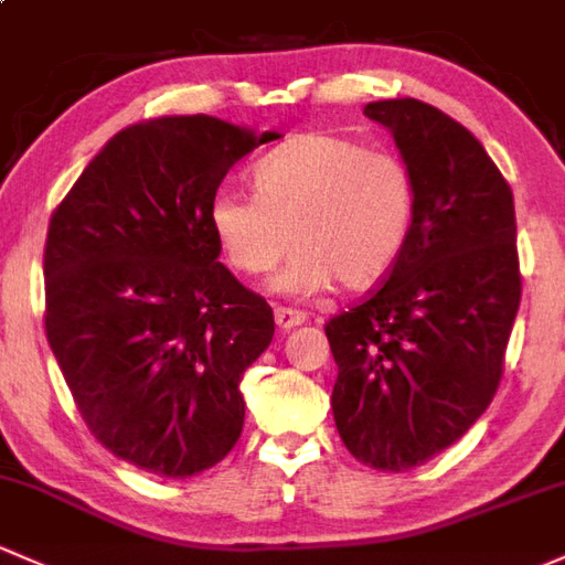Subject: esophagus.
<instances>
[{"mask_svg":"<svg viewBox=\"0 0 565 565\" xmlns=\"http://www.w3.org/2000/svg\"><path fill=\"white\" fill-rule=\"evenodd\" d=\"M305 320H307V315L299 312V309H290V307H277L275 309V323L280 326L282 331L296 329V326H301Z\"/></svg>","mask_w":565,"mask_h":565,"instance_id":"1","label":"esophagus"}]
</instances>
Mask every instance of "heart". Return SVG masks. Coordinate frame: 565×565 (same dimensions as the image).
I'll list each match as a JSON object with an SVG mask.
<instances>
[{
    "label": "heart",
    "mask_w": 565,
    "mask_h": 565,
    "mask_svg": "<svg viewBox=\"0 0 565 565\" xmlns=\"http://www.w3.org/2000/svg\"><path fill=\"white\" fill-rule=\"evenodd\" d=\"M256 193L221 188L210 226L223 256L264 275L299 247L277 275L280 294L358 290L393 269L415 223L417 188L391 150H366L337 135H301L258 161Z\"/></svg>",
    "instance_id": "1"
}]
</instances>
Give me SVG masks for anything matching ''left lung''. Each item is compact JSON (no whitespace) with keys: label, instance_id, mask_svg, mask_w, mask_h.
<instances>
[{"label":"left lung","instance_id":"left-lung-1","mask_svg":"<svg viewBox=\"0 0 565 565\" xmlns=\"http://www.w3.org/2000/svg\"><path fill=\"white\" fill-rule=\"evenodd\" d=\"M417 188L415 223L387 280L326 323L344 447L406 471L458 441L493 402L520 307L514 199L482 142L417 99L369 102Z\"/></svg>","mask_w":565,"mask_h":565}]
</instances>
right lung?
Segmentation results:
<instances>
[{"mask_svg":"<svg viewBox=\"0 0 565 565\" xmlns=\"http://www.w3.org/2000/svg\"><path fill=\"white\" fill-rule=\"evenodd\" d=\"M280 135L212 115L118 131L51 217L45 333L90 434L183 479L232 452L239 382L275 315L217 260L210 202L228 169Z\"/></svg>","mask_w":565,"mask_h":565,"instance_id":"obj_1","label":"right lung"}]
</instances>
